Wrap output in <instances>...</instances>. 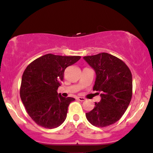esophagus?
I'll return each instance as SVG.
<instances>
[{
  "mask_svg": "<svg viewBox=\"0 0 153 153\" xmlns=\"http://www.w3.org/2000/svg\"><path fill=\"white\" fill-rule=\"evenodd\" d=\"M77 100L81 101V102H82V101H85V98H84V97H77Z\"/></svg>",
  "mask_w": 153,
  "mask_h": 153,
  "instance_id": "obj_1",
  "label": "esophagus"
}]
</instances>
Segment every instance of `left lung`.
<instances>
[{
    "mask_svg": "<svg viewBox=\"0 0 153 153\" xmlns=\"http://www.w3.org/2000/svg\"><path fill=\"white\" fill-rule=\"evenodd\" d=\"M96 73L93 91L100 92L101 100L85 114L93 126L104 128L119 120L132 95V73L128 65L107 53L83 57Z\"/></svg>",
    "mask_w": 153,
    "mask_h": 153,
    "instance_id": "obj_1",
    "label": "left lung"
}]
</instances>
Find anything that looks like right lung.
<instances>
[{
  "instance_id": "right-lung-1",
  "label": "right lung",
  "mask_w": 153,
  "mask_h": 153,
  "mask_svg": "<svg viewBox=\"0 0 153 153\" xmlns=\"http://www.w3.org/2000/svg\"><path fill=\"white\" fill-rule=\"evenodd\" d=\"M80 56L45 55L30 62L22 76L20 96L27 114L38 126L53 129L67 116L73 97H64L57 90L63 80L64 71Z\"/></svg>"
}]
</instances>
